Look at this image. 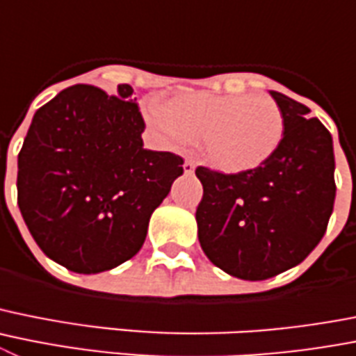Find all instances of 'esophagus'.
Wrapping results in <instances>:
<instances>
[{
    "label": "esophagus",
    "instance_id": "1",
    "mask_svg": "<svg viewBox=\"0 0 356 356\" xmlns=\"http://www.w3.org/2000/svg\"><path fill=\"white\" fill-rule=\"evenodd\" d=\"M194 169H195L194 162H191V161L184 162V172H185V175H192V172H194Z\"/></svg>",
    "mask_w": 356,
    "mask_h": 356
}]
</instances>
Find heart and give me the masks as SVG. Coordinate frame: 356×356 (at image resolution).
Wrapping results in <instances>:
<instances>
[{"label":"heart","mask_w":356,"mask_h":356,"mask_svg":"<svg viewBox=\"0 0 356 356\" xmlns=\"http://www.w3.org/2000/svg\"><path fill=\"white\" fill-rule=\"evenodd\" d=\"M143 114L169 148L203 139L208 162L227 175L265 164L284 136L282 111L265 95L181 91L164 102L149 100Z\"/></svg>","instance_id":"1"}]
</instances>
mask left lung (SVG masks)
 Segmentation results:
<instances>
[{
    "instance_id": "left-lung-1",
    "label": "left lung",
    "mask_w": 356,
    "mask_h": 356,
    "mask_svg": "<svg viewBox=\"0 0 356 356\" xmlns=\"http://www.w3.org/2000/svg\"><path fill=\"white\" fill-rule=\"evenodd\" d=\"M284 116V136L252 171L195 169L203 200L197 236L208 259L229 275L265 280L300 265L327 231L335 201L334 141L311 109L270 91Z\"/></svg>"
}]
</instances>
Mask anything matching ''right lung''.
Listing matches in <instances>:
<instances>
[{"label": "right lung", "instance_id": "1", "mask_svg": "<svg viewBox=\"0 0 356 356\" xmlns=\"http://www.w3.org/2000/svg\"><path fill=\"white\" fill-rule=\"evenodd\" d=\"M120 84L60 91L35 113L17 159V203L37 245L76 273L134 257L184 159L145 148V122Z\"/></svg>", "mask_w": 356, "mask_h": 356}]
</instances>
